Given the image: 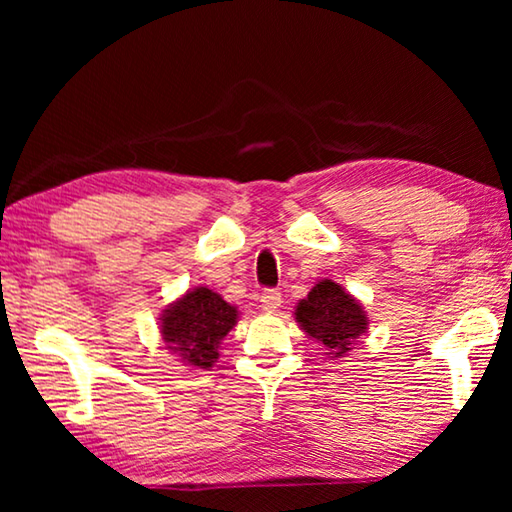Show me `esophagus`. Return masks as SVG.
I'll return each instance as SVG.
<instances>
[{
    "label": "esophagus",
    "instance_id": "34e87169",
    "mask_svg": "<svg viewBox=\"0 0 512 512\" xmlns=\"http://www.w3.org/2000/svg\"><path fill=\"white\" fill-rule=\"evenodd\" d=\"M259 302H262L264 311H277L282 305V293L277 289H266L262 293V298H259Z\"/></svg>",
    "mask_w": 512,
    "mask_h": 512
}]
</instances>
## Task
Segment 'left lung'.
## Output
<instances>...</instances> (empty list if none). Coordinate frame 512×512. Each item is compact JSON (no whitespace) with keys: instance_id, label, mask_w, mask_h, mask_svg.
Here are the masks:
<instances>
[{"instance_id":"1","label":"left lung","mask_w":512,"mask_h":512,"mask_svg":"<svg viewBox=\"0 0 512 512\" xmlns=\"http://www.w3.org/2000/svg\"><path fill=\"white\" fill-rule=\"evenodd\" d=\"M296 320L307 336L325 348L327 357H343L368 329L366 311L341 284L318 282L305 300L298 302Z\"/></svg>"}]
</instances>
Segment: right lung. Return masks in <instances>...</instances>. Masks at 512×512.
Wrapping results in <instances>:
<instances>
[{"mask_svg": "<svg viewBox=\"0 0 512 512\" xmlns=\"http://www.w3.org/2000/svg\"><path fill=\"white\" fill-rule=\"evenodd\" d=\"M237 309L207 287L187 291L160 318L167 348L189 366L212 368L219 359V343L237 323Z\"/></svg>", "mask_w": 512, "mask_h": 512, "instance_id": "right-lung-1", "label": "right lung"}]
</instances>
